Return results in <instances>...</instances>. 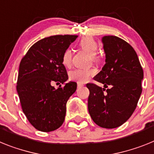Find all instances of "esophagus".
I'll return each instance as SVG.
<instances>
[{
    "label": "esophagus",
    "mask_w": 154,
    "mask_h": 154,
    "mask_svg": "<svg viewBox=\"0 0 154 154\" xmlns=\"http://www.w3.org/2000/svg\"><path fill=\"white\" fill-rule=\"evenodd\" d=\"M82 87H84V85H83V84H81V83H77V88H82Z\"/></svg>",
    "instance_id": "1"
}]
</instances>
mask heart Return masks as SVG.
Returning <instances> with one entry per match:
<instances>
[{"label":"heart","instance_id":"1","mask_svg":"<svg viewBox=\"0 0 154 154\" xmlns=\"http://www.w3.org/2000/svg\"><path fill=\"white\" fill-rule=\"evenodd\" d=\"M80 47L91 55L93 61L97 63L101 60L100 55L97 53L98 45L94 38L91 37L83 38L79 43ZM72 61V52L69 49H66L62 55V63L64 66L68 67L70 66ZM95 73V70L93 69H75L69 73V77L71 81L79 83H85L88 81L91 76Z\"/></svg>","mask_w":154,"mask_h":154}]
</instances>
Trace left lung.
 <instances>
[{
    "label": "left lung",
    "instance_id": "1",
    "mask_svg": "<svg viewBox=\"0 0 154 154\" xmlns=\"http://www.w3.org/2000/svg\"><path fill=\"white\" fill-rule=\"evenodd\" d=\"M105 64L94 79L104 85L87 84L88 112L97 125L114 129L133 115L142 93L143 70L132 46L117 36L102 38ZM110 86V88H106Z\"/></svg>",
    "mask_w": 154,
    "mask_h": 154
}]
</instances>
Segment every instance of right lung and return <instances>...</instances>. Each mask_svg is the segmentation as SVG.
Here are the masks:
<instances>
[{"label": "right lung", "mask_w": 154, "mask_h": 154, "mask_svg": "<svg viewBox=\"0 0 154 154\" xmlns=\"http://www.w3.org/2000/svg\"><path fill=\"white\" fill-rule=\"evenodd\" d=\"M77 38L57 35L42 38L32 45L21 59L17 91L22 111L38 130L51 132L63 123L66 102L77 90V83L70 81L57 89L52 84L67 81L62 55Z\"/></svg>", "instance_id": "add662e5"}]
</instances>
